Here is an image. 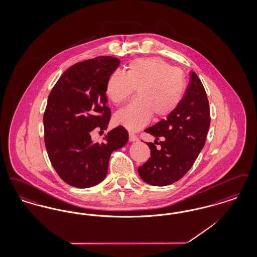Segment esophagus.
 Listing matches in <instances>:
<instances>
[{
  "mask_svg": "<svg viewBox=\"0 0 257 257\" xmlns=\"http://www.w3.org/2000/svg\"><path fill=\"white\" fill-rule=\"evenodd\" d=\"M139 139H138V137L136 136L135 134H132V133H129V141L130 142H137Z\"/></svg>",
  "mask_w": 257,
  "mask_h": 257,
  "instance_id": "esophagus-1",
  "label": "esophagus"
}]
</instances>
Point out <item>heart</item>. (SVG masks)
<instances>
[{
    "label": "heart",
    "mask_w": 257,
    "mask_h": 257,
    "mask_svg": "<svg viewBox=\"0 0 257 257\" xmlns=\"http://www.w3.org/2000/svg\"><path fill=\"white\" fill-rule=\"evenodd\" d=\"M127 72L114 71L107 82L106 94L114 104H121L132 96L138 97L114 114V122L129 131H138L150 121L169 116L180 104L185 91V77L160 58L131 61Z\"/></svg>",
    "instance_id": "heart-1"
}]
</instances>
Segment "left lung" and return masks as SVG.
Instances as JSON below:
<instances>
[{
  "instance_id": "obj_1",
  "label": "left lung",
  "mask_w": 257,
  "mask_h": 257,
  "mask_svg": "<svg viewBox=\"0 0 257 257\" xmlns=\"http://www.w3.org/2000/svg\"><path fill=\"white\" fill-rule=\"evenodd\" d=\"M209 126L207 95L197 75L192 72L178 107L166 119L146 129L161 147L147 143L151 157L138 169L141 178L153 186L171 185L182 178L204 147ZM159 138L162 141L158 143Z\"/></svg>"
}]
</instances>
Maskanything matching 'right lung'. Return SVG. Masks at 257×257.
I'll use <instances>...</instances> for the list:
<instances>
[{
	"label": "right lung",
	"mask_w": 257,
	"mask_h": 257,
	"mask_svg": "<svg viewBox=\"0 0 257 257\" xmlns=\"http://www.w3.org/2000/svg\"><path fill=\"white\" fill-rule=\"evenodd\" d=\"M119 63L109 56L78 62L50 92L43 115L45 147L55 171L70 186L83 189L102 182L111 152L128 142L122 126L110 130L101 144L91 140L93 130L108 128L106 86Z\"/></svg>",
	"instance_id": "right-lung-1"
}]
</instances>
